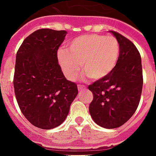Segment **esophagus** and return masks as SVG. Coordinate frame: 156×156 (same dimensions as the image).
<instances>
[{
    "mask_svg": "<svg viewBox=\"0 0 156 156\" xmlns=\"http://www.w3.org/2000/svg\"><path fill=\"white\" fill-rule=\"evenodd\" d=\"M78 89L79 92H82L83 90L85 89V87H84L83 85H80V84H79V85L78 86Z\"/></svg>",
    "mask_w": 156,
    "mask_h": 156,
    "instance_id": "obj_1",
    "label": "esophagus"
}]
</instances>
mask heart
Returning <instances> with one entry per match:
<instances>
[{
    "label": "heart",
    "mask_w": 156,
    "mask_h": 156,
    "mask_svg": "<svg viewBox=\"0 0 156 156\" xmlns=\"http://www.w3.org/2000/svg\"><path fill=\"white\" fill-rule=\"evenodd\" d=\"M120 55L119 43L113 36L84 34L72 40L69 49L58 52V59L69 80H75L81 71L91 79L99 80L113 71Z\"/></svg>",
    "instance_id": "b5f03b06"
}]
</instances>
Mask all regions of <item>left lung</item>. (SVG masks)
<instances>
[{
  "instance_id": "1",
  "label": "left lung",
  "mask_w": 156,
  "mask_h": 156,
  "mask_svg": "<svg viewBox=\"0 0 156 156\" xmlns=\"http://www.w3.org/2000/svg\"><path fill=\"white\" fill-rule=\"evenodd\" d=\"M120 46L118 62L107 77L88 86L93 99L90 115L101 127L113 129L125 124L139 105L143 86L141 58L131 40L115 31Z\"/></svg>"
}]
</instances>
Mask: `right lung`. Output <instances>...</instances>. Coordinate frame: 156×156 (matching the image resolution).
Instances as JSON below:
<instances>
[{
    "label": "right lung",
    "mask_w": 156,
    "mask_h": 156,
    "mask_svg": "<svg viewBox=\"0 0 156 156\" xmlns=\"http://www.w3.org/2000/svg\"><path fill=\"white\" fill-rule=\"evenodd\" d=\"M65 30L40 29L23 41L16 54L14 88L20 109L34 126L49 130L61 125L78 95L58 63Z\"/></svg>",
    "instance_id": "obj_1"
}]
</instances>
